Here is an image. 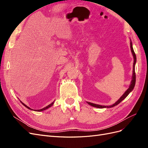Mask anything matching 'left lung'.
Listing matches in <instances>:
<instances>
[{"mask_svg":"<svg viewBox=\"0 0 148 148\" xmlns=\"http://www.w3.org/2000/svg\"><path fill=\"white\" fill-rule=\"evenodd\" d=\"M130 47H131V51L132 53L133 54V59H134V62H133V75H132V82L130 83V85L129 88L127 89V90L125 92V93L123 95L120 97V99L117 101L115 102L114 104H113L112 105H110V106H101V105H98V104H93V103L91 102H87L88 104L89 105H90L92 107H97V108H99V109H102V108H111V107H115L117 105H118L119 104L122 102L123 100H124L125 98L127 97V96L129 95L130 93L132 91L133 89L135 88V83H136V73H135V65L136 63V56L135 52H134L133 50V44H132V42L131 41L130 42Z\"/></svg>","mask_w":148,"mask_h":148,"instance_id":"1","label":"left lung"}]
</instances>
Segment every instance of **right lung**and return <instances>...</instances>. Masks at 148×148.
<instances>
[{
    "label": "right lung",
    "mask_w": 148,
    "mask_h": 148,
    "mask_svg": "<svg viewBox=\"0 0 148 148\" xmlns=\"http://www.w3.org/2000/svg\"><path fill=\"white\" fill-rule=\"evenodd\" d=\"M20 102L22 103V104H23L24 106H25V107H26V108H28V109H31V110H34V109H31L29 107H28L27 105H26L25 104H24V103H23V102H22V101H20ZM53 103H54V101H53L52 103H51L50 104H49L47 106H46V107H44V108H42V109H38V110H36V111H42V110H46V109H47L49 108V107H51L52 106H53Z\"/></svg>",
    "instance_id": "right-lung-1"
}]
</instances>
